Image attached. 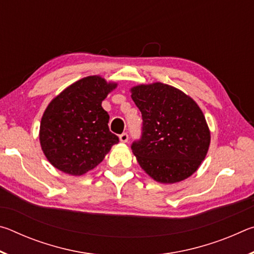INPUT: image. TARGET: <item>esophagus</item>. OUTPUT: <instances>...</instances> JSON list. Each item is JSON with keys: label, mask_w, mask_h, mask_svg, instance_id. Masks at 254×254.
Masks as SVG:
<instances>
[{"label": "esophagus", "mask_w": 254, "mask_h": 254, "mask_svg": "<svg viewBox=\"0 0 254 254\" xmlns=\"http://www.w3.org/2000/svg\"><path fill=\"white\" fill-rule=\"evenodd\" d=\"M127 140H128V135H127V133H122L121 135H120V141H121V142H123V143H126V142H127Z\"/></svg>", "instance_id": "esophagus-1"}]
</instances>
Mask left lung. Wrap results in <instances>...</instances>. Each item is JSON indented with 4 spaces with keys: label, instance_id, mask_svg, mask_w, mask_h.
<instances>
[{
    "label": "left lung",
    "instance_id": "left-lung-1",
    "mask_svg": "<svg viewBox=\"0 0 254 254\" xmlns=\"http://www.w3.org/2000/svg\"><path fill=\"white\" fill-rule=\"evenodd\" d=\"M142 114V136L131 145L141 168L161 184L185 180L207 154L210 132L197 103L174 86L152 83L131 88Z\"/></svg>",
    "mask_w": 254,
    "mask_h": 254
}]
</instances>
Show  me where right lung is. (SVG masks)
Listing matches in <instances>:
<instances>
[{
	"mask_svg": "<svg viewBox=\"0 0 254 254\" xmlns=\"http://www.w3.org/2000/svg\"><path fill=\"white\" fill-rule=\"evenodd\" d=\"M117 83L87 76L56 96L42 115L39 140L55 168L81 176L103 161L119 137L109 128L110 115L102 107Z\"/></svg>",
	"mask_w": 254,
	"mask_h": 254,
	"instance_id": "1",
	"label": "right lung"
}]
</instances>
